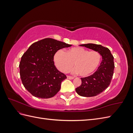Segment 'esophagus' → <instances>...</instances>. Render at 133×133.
<instances>
[{"mask_svg": "<svg viewBox=\"0 0 133 133\" xmlns=\"http://www.w3.org/2000/svg\"><path fill=\"white\" fill-rule=\"evenodd\" d=\"M67 78L71 80V79H74V77H73V76H69V75H68V76H67Z\"/></svg>", "mask_w": 133, "mask_h": 133, "instance_id": "obj_1", "label": "esophagus"}]
</instances>
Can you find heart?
<instances>
[{"mask_svg":"<svg viewBox=\"0 0 133 133\" xmlns=\"http://www.w3.org/2000/svg\"><path fill=\"white\" fill-rule=\"evenodd\" d=\"M101 59L98 51H89L82 47L70 48L65 53L59 50L54 55L55 65L60 71L69 72L74 65V72L82 76H88L95 71Z\"/></svg>","mask_w":133,"mask_h":133,"instance_id":"heart-1","label":"heart"}]
</instances>
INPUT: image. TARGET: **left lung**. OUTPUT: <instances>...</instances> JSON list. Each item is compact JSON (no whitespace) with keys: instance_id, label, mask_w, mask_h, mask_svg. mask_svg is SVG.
<instances>
[{"instance_id":"obj_1","label":"left lung","mask_w":133,"mask_h":133,"mask_svg":"<svg viewBox=\"0 0 133 133\" xmlns=\"http://www.w3.org/2000/svg\"><path fill=\"white\" fill-rule=\"evenodd\" d=\"M80 46L97 51L102 56V61L98 69L93 74L82 78V84L75 89L80 96H94L101 93L110 85L115 67L114 57L108 48L101 45L89 43Z\"/></svg>"}]
</instances>
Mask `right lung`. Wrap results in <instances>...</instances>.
Returning <instances> with one entry per match:
<instances>
[{"instance_id": "add662e5", "label": "right lung", "mask_w": 133, "mask_h": 133, "mask_svg": "<svg viewBox=\"0 0 133 133\" xmlns=\"http://www.w3.org/2000/svg\"><path fill=\"white\" fill-rule=\"evenodd\" d=\"M71 46L45 38L31 44L24 53L19 64L20 75L24 87L31 95L47 99L57 94L66 76L56 68L54 55L58 50Z\"/></svg>"}]
</instances>
